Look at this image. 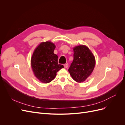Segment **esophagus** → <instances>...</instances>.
Instances as JSON below:
<instances>
[{"instance_id":"obj_1","label":"esophagus","mask_w":125,"mask_h":125,"mask_svg":"<svg viewBox=\"0 0 125 125\" xmlns=\"http://www.w3.org/2000/svg\"><path fill=\"white\" fill-rule=\"evenodd\" d=\"M68 67V63H66L64 65V67H65V68H67Z\"/></svg>"}]
</instances>
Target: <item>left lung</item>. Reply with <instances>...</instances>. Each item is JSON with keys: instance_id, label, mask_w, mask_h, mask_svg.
I'll return each mask as SVG.
<instances>
[{"instance_id": "left-lung-1", "label": "left lung", "mask_w": 125, "mask_h": 125, "mask_svg": "<svg viewBox=\"0 0 125 125\" xmlns=\"http://www.w3.org/2000/svg\"><path fill=\"white\" fill-rule=\"evenodd\" d=\"M73 50V60L68 69L73 80L78 83L86 80L91 74L95 66V58L85 45H78Z\"/></svg>"}]
</instances>
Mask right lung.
Instances as JSON below:
<instances>
[{"mask_svg":"<svg viewBox=\"0 0 125 125\" xmlns=\"http://www.w3.org/2000/svg\"><path fill=\"white\" fill-rule=\"evenodd\" d=\"M56 46L51 41L41 42L34 51L31 67L36 78L43 83L53 80L57 73L63 68L58 63V56L54 53Z\"/></svg>","mask_w":125,"mask_h":125,"instance_id":"add662e5","label":"right lung"}]
</instances>
